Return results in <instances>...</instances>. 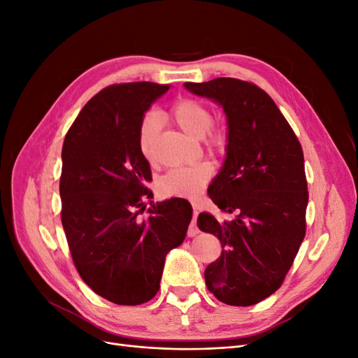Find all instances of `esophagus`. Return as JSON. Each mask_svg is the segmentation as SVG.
Listing matches in <instances>:
<instances>
[{
    "label": "esophagus",
    "mask_w": 358,
    "mask_h": 358,
    "mask_svg": "<svg viewBox=\"0 0 358 358\" xmlns=\"http://www.w3.org/2000/svg\"><path fill=\"white\" fill-rule=\"evenodd\" d=\"M197 216H199V212L194 209V212H192V221H191V225H189V229H188V237H194L196 234H199V229H197V225H196Z\"/></svg>",
    "instance_id": "34e87169"
}]
</instances>
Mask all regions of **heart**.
Instances as JSON below:
<instances>
[{
  "label": "heart",
  "mask_w": 358,
  "mask_h": 358,
  "mask_svg": "<svg viewBox=\"0 0 358 358\" xmlns=\"http://www.w3.org/2000/svg\"><path fill=\"white\" fill-rule=\"evenodd\" d=\"M170 117L194 138H203L204 145L213 152H222L227 146V136L222 129L212 128V112L196 100H180L170 109ZM159 131V121L155 113H148L138 127L137 143L143 158L152 161L155 157V142ZM212 176L209 162H196L169 170L158 182L162 196L179 199L199 197Z\"/></svg>",
  "instance_id": "heart-1"
}]
</instances>
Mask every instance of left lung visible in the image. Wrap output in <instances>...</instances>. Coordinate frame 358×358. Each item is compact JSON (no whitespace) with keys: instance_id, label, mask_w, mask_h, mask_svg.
<instances>
[{"instance_id":"1","label":"left lung","mask_w":358,"mask_h":358,"mask_svg":"<svg viewBox=\"0 0 358 358\" xmlns=\"http://www.w3.org/2000/svg\"><path fill=\"white\" fill-rule=\"evenodd\" d=\"M220 104L227 117L225 159L209 197L233 221L200 213L197 225L222 245L204 270L225 305L252 306L282 285L306 233L308 183L299 140L275 101L257 85L231 78L183 83Z\"/></svg>"}]
</instances>
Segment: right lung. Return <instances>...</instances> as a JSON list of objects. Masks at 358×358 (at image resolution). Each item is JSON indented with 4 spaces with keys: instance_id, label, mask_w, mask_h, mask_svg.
Here are the masks:
<instances>
[{
    "instance_id": "add662e5",
    "label": "right lung",
    "mask_w": 358,
    "mask_h": 358,
    "mask_svg": "<svg viewBox=\"0 0 358 358\" xmlns=\"http://www.w3.org/2000/svg\"><path fill=\"white\" fill-rule=\"evenodd\" d=\"M169 85L107 86L85 104L62 145L61 221L73 262L86 285L116 305L134 306L159 288L167 254L185 241L191 204L152 192L137 133L145 113Z\"/></svg>"
}]
</instances>
